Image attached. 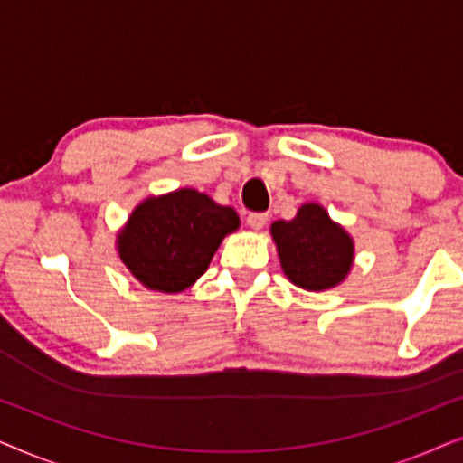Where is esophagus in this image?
<instances>
[{"label":"esophagus","instance_id":"34e87169","mask_svg":"<svg viewBox=\"0 0 463 463\" xmlns=\"http://www.w3.org/2000/svg\"><path fill=\"white\" fill-rule=\"evenodd\" d=\"M268 221H269L268 213H250L249 217H246V223H249L252 230H263V227L268 225Z\"/></svg>","mask_w":463,"mask_h":463}]
</instances>
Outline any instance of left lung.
I'll list each match as a JSON object with an SVG mask.
<instances>
[{
  "instance_id": "left-lung-1",
  "label": "left lung",
  "mask_w": 463,
  "mask_h": 463,
  "mask_svg": "<svg viewBox=\"0 0 463 463\" xmlns=\"http://www.w3.org/2000/svg\"><path fill=\"white\" fill-rule=\"evenodd\" d=\"M287 278L306 290H325L347 276L354 242L318 204H303L293 221L271 225Z\"/></svg>"
}]
</instances>
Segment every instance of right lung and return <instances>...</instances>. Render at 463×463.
I'll return each instance as SVG.
<instances>
[{
  "instance_id": "add662e5",
  "label": "right lung",
  "mask_w": 463,
  "mask_h": 463,
  "mask_svg": "<svg viewBox=\"0 0 463 463\" xmlns=\"http://www.w3.org/2000/svg\"><path fill=\"white\" fill-rule=\"evenodd\" d=\"M238 225L233 208L195 189H176L135 208L118 236V250L145 287L181 293L204 274L221 240Z\"/></svg>"
}]
</instances>
